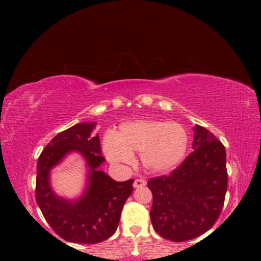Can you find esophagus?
Here are the masks:
<instances>
[{
  "mask_svg": "<svg viewBox=\"0 0 261 261\" xmlns=\"http://www.w3.org/2000/svg\"><path fill=\"white\" fill-rule=\"evenodd\" d=\"M146 185V180L143 179V178H137L135 179V181H134V188H139V187H144Z\"/></svg>",
  "mask_w": 261,
  "mask_h": 261,
  "instance_id": "1",
  "label": "esophagus"
}]
</instances>
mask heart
Returning <instances> with one entry per match:
<instances>
[{"mask_svg": "<svg viewBox=\"0 0 261 261\" xmlns=\"http://www.w3.org/2000/svg\"><path fill=\"white\" fill-rule=\"evenodd\" d=\"M188 137L183 126L175 122L143 120L124 123L115 133L103 137L105 154L115 164H128L133 152H140L144 167L153 172L175 168L186 153Z\"/></svg>", "mask_w": 261, "mask_h": 261, "instance_id": "b5f03b06", "label": "heart"}]
</instances>
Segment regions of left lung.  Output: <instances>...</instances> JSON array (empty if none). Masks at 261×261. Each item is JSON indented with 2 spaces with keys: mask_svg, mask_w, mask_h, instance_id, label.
<instances>
[{
  "mask_svg": "<svg viewBox=\"0 0 261 261\" xmlns=\"http://www.w3.org/2000/svg\"><path fill=\"white\" fill-rule=\"evenodd\" d=\"M194 132V151L170 174L148 180L153 196L152 226L172 242H185L210 230L227 189L224 146L200 125Z\"/></svg>",
  "mask_w": 261,
  "mask_h": 261,
  "instance_id": "left-lung-1",
  "label": "left lung"
}]
</instances>
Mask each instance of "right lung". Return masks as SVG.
Returning <instances> with one entry per match:
<instances>
[{"label":"right lung","instance_id":"obj_1","mask_svg":"<svg viewBox=\"0 0 261 261\" xmlns=\"http://www.w3.org/2000/svg\"><path fill=\"white\" fill-rule=\"evenodd\" d=\"M96 123L76 124L58 134L38 159L36 201L44 219L60 238L80 244H97L112 236L120 222L125 201L133 193L134 179L116 181L98 170L106 161L99 136H91ZM80 152L90 167L89 185L76 202L55 195L49 171L66 154Z\"/></svg>","mask_w":261,"mask_h":261}]
</instances>
